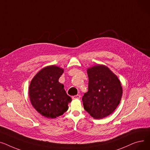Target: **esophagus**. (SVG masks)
<instances>
[{"instance_id":"34e87169","label":"esophagus","mask_w":150,"mask_h":150,"mask_svg":"<svg viewBox=\"0 0 150 150\" xmlns=\"http://www.w3.org/2000/svg\"><path fill=\"white\" fill-rule=\"evenodd\" d=\"M72 98L73 99H79L81 98V96L79 95V94H77V95H75V96H73Z\"/></svg>"}]
</instances>
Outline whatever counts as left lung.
<instances>
[{
    "instance_id": "1",
    "label": "left lung",
    "mask_w": 150,
    "mask_h": 150,
    "mask_svg": "<svg viewBox=\"0 0 150 150\" xmlns=\"http://www.w3.org/2000/svg\"><path fill=\"white\" fill-rule=\"evenodd\" d=\"M88 91L82 97L83 108L95 119L107 117L121 100L122 87L117 76L105 65H97L87 69Z\"/></svg>"
}]
</instances>
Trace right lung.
I'll return each instance as SVG.
<instances>
[{"instance_id": "1", "label": "right lung", "mask_w": 150, "mask_h": 150, "mask_svg": "<svg viewBox=\"0 0 150 150\" xmlns=\"http://www.w3.org/2000/svg\"><path fill=\"white\" fill-rule=\"evenodd\" d=\"M64 69L56 65L42 68L31 81L29 87L30 102L42 116L54 119L68 109L71 97L66 93L64 85L59 82V79Z\"/></svg>"}]
</instances>
